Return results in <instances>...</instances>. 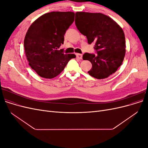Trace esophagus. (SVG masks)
Masks as SVG:
<instances>
[{
	"label": "esophagus",
	"instance_id": "1",
	"mask_svg": "<svg viewBox=\"0 0 148 148\" xmlns=\"http://www.w3.org/2000/svg\"><path fill=\"white\" fill-rule=\"evenodd\" d=\"M82 57L83 55L81 54V53H77V57L79 59H82Z\"/></svg>",
	"mask_w": 148,
	"mask_h": 148
}]
</instances>
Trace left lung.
<instances>
[{
    "label": "left lung",
    "instance_id": "obj_1",
    "mask_svg": "<svg viewBox=\"0 0 148 148\" xmlns=\"http://www.w3.org/2000/svg\"><path fill=\"white\" fill-rule=\"evenodd\" d=\"M75 25L86 36L88 42L95 44L97 54L85 53L83 60L92 64L89 75L104 79L114 73L122 65L125 55V38L122 28L116 22L101 13L77 12Z\"/></svg>",
    "mask_w": 148,
    "mask_h": 148
}]
</instances>
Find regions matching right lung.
I'll return each mask as SVG.
<instances>
[{
	"mask_svg": "<svg viewBox=\"0 0 148 148\" xmlns=\"http://www.w3.org/2000/svg\"><path fill=\"white\" fill-rule=\"evenodd\" d=\"M75 13L52 12L39 16L29 26L24 40L25 54L29 65L41 77L53 78L76 57L60 49L64 34L73 23Z\"/></svg>",
	"mask_w": 148,
	"mask_h": 148,
	"instance_id": "1",
	"label": "right lung"
}]
</instances>
